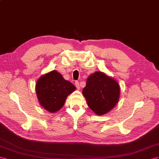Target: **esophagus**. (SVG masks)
Wrapping results in <instances>:
<instances>
[{
    "label": "esophagus",
    "instance_id": "34e87169",
    "mask_svg": "<svg viewBox=\"0 0 159 159\" xmlns=\"http://www.w3.org/2000/svg\"><path fill=\"white\" fill-rule=\"evenodd\" d=\"M75 86H76L77 89H79V90L80 89V85H79V83L78 82V81H76L75 82Z\"/></svg>",
    "mask_w": 159,
    "mask_h": 159
}]
</instances>
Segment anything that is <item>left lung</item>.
<instances>
[{
    "label": "left lung",
    "instance_id": "1",
    "mask_svg": "<svg viewBox=\"0 0 159 159\" xmlns=\"http://www.w3.org/2000/svg\"><path fill=\"white\" fill-rule=\"evenodd\" d=\"M88 106L95 114L102 115L111 111L119 101L120 86L102 72H95L87 79L83 90Z\"/></svg>",
    "mask_w": 159,
    "mask_h": 159
}]
</instances>
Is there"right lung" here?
<instances>
[{
  "mask_svg": "<svg viewBox=\"0 0 159 159\" xmlns=\"http://www.w3.org/2000/svg\"><path fill=\"white\" fill-rule=\"evenodd\" d=\"M35 89L40 105L50 112H56L64 106L67 96L76 87L59 72L52 70L40 77Z\"/></svg>",
  "mask_w": 159,
  "mask_h": 159,
  "instance_id": "1",
  "label": "right lung"
}]
</instances>
